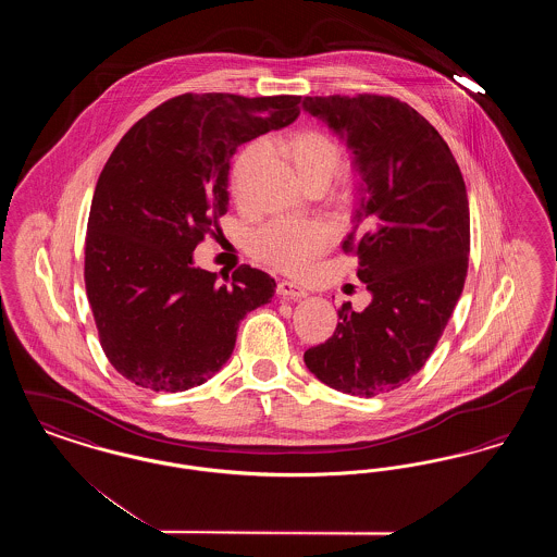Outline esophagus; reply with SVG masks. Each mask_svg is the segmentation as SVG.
Returning <instances> with one entry per match:
<instances>
[{
    "label": "esophagus",
    "instance_id": "esophagus-1",
    "mask_svg": "<svg viewBox=\"0 0 557 557\" xmlns=\"http://www.w3.org/2000/svg\"><path fill=\"white\" fill-rule=\"evenodd\" d=\"M277 294H280V296H284V298L298 300V298L307 296V290H305V288H300V286H296L294 282H288V280H280V282H277Z\"/></svg>",
    "mask_w": 557,
    "mask_h": 557
}]
</instances>
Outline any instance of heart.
Returning <instances> with one entry per match:
<instances>
[{"mask_svg": "<svg viewBox=\"0 0 557 557\" xmlns=\"http://www.w3.org/2000/svg\"><path fill=\"white\" fill-rule=\"evenodd\" d=\"M280 150L288 157L296 173L307 186L327 184L343 164V146L321 129H300L280 141ZM261 159L257 146H248L239 152L230 184L236 198H242L246 182ZM343 196L352 187V177H343ZM332 230L323 221L315 219H290L277 216L261 225L252 238L250 250L257 259L269 265L277 267L288 273H302L315 263L332 244Z\"/></svg>", "mask_w": 557, "mask_h": 557, "instance_id": "heart-1", "label": "heart"}]
</instances>
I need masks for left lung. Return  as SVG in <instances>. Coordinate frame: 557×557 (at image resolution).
I'll return each instance as SVG.
<instances>
[{"mask_svg":"<svg viewBox=\"0 0 557 557\" xmlns=\"http://www.w3.org/2000/svg\"><path fill=\"white\" fill-rule=\"evenodd\" d=\"M345 137L366 196L343 242L371 302L338 309V325L305 352L319 380L352 397L395 391L424 368L461 296L470 209L459 164L424 116L391 96L305 98Z\"/></svg>","mask_w":557,"mask_h":557,"instance_id":"8db88e82","label":"left lung"}]
</instances>
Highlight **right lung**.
<instances>
[{
  "label": "right lung",
  "mask_w": 557,
  "mask_h": 557,
  "mask_svg": "<svg viewBox=\"0 0 557 557\" xmlns=\"http://www.w3.org/2000/svg\"><path fill=\"white\" fill-rule=\"evenodd\" d=\"M300 96L184 94L139 119L96 184L85 238V290L108 361L154 393L205 384L232 357L239 319L275 292L250 265L232 277L191 265L227 212L236 148L282 129Z\"/></svg>",
  "instance_id": "1"
}]
</instances>
